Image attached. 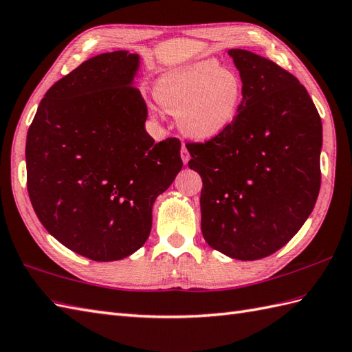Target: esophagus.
Listing matches in <instances>:
<instances>
[{"label":"esophagus","instance_id":"obj_1","mask_svg":"<svg viewBox=\"0 0 352 352\" xmlns=\"http://www.w3.org/2000/svg\"><path fill=\"white\" fill-rule=\"evenodd\" d=\"M179 156H182V160H183L184 165H186L187 162L190 160V154H189V150H187L186 146H182V151H179Z\"/></svg>","mask_w":352,"mask_h":352}]
</instances>
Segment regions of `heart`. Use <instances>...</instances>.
I'll list each match as a JSON object with an SVG mask.
<instances>
[{
    "mask_svg": "<svg viewBox=\"0 0 352 352\" xmlns=\"http://www.w3.org/2000/svg\"><path fill=\"white\" fill-rule=\"evenodd\" d=\"M154 97L163 109L175 113L184 136L211 141L234 126L244 102V84L236 72L202 60L160 75ZM148 111L159 117L156 106L150 104Z\"/></svg>",
    "mask_w": 352,
    "mask_h": 352,
    "instance_id": "1",
    "label": "heart"
}]
</instances>
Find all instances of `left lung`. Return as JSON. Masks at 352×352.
I'll return each mask as SVG.
<instances>
[{
  "instance_id": "obj_1",
  "label": "left lung",
  "mask_w": 352,
  "mask_h": 352,
  "mask_svg": "<svg viewBox=\"0 0 352 352\" xmlns=\"http://www.w3.org/2000/svg\"><path fill=\"white\" fill-rule=\"evenodd\" d=\"M228 54L244 84L239 117L222 136L186 146L202 178L204 239L226 256L255 261L283 248L312 213L322 122L289 72L244 49Z\"/></svg>"
}]
</instances>
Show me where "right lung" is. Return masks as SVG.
<instances>
[{"label":"right lung","mask_w":352,"mask_h":352,"mask_svg":"<svg viewBox=\"0 0 352 352\" xmlns=\"http://www.w3.org/2000/svg\"><path fill=\"white\" fill-rule=\"evenodd\" d=\"M139 55H96L55 82L27 135V187L40 222L65 248L100 263L144 246L153 204L183 168L177 138L146 133L133 79Z\"/></svg>","instance_id":"add662e5"}]
</instances>
